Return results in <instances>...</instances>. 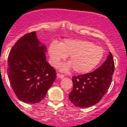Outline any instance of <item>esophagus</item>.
I'll return each instance as SVG.
<instances>
[{"label": "esophagus", "mask_w": 127, "mask_h": 127, "mask_svg": "<svg viewBox=\"0 0 127 127\" xmlns=\"http://www.w3.org/2000/svg\"><path fill=\"white\" fill-rule=\"evenodd\" d=\"M57 77H58V78H60V79H62L63 77H64V74H59V73H58L57 74Z\"/></svg>", "instance_id": "esophagus-1"}]
</instances>
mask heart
Masks as SVG:
<instances>
[{
  "mask_svg": "<svg viewBox=\"0 0 127 127\" xmlns=\"http://www.w3.org/2000/svg\"><path fill=\"white\" fill-rule=\"evenodd\" d=\"M50 62L55 67L69 57V64L62 67V70L73 68L78 74L88 73L97 67L104 56L103 48L90 41L81 39H65L60 44L52 42L48 48Z\"/></svg>",
  "mask_w": 127,
  "mask_h": 127,
  "instance_id": "obj_1",
  "label": "heart"
}]
</instances>
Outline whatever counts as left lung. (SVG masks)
Returning <instances> with one entry per match:
<instances>
[{
    "mask_svg": "<svg viewBox=\"0 0 127 127\" xmlns=\"http://www.w3.org/2000/svg\"><path fill=\"white\" fill-rule=\"evenodd\" d=\"M114 70V60L109 52L103 64L94 72L72 77L70 102L79 107H90L98 102L111 84Z\"/></svg>",
    "mask_w": 127,
    "mask_h": 127,
    "instance_id": "1",
    "label": "left lung"
}]
</instances>
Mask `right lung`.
<instances>
[{
    "mask_svg": "<svg viewBox=\"0 0 127 127\" xmlns=\"http://www.w3.org/2000/svg\"><path fill=\"white\" fill-rule=\"evenodd\" d=\"M46 51L35 32L19 39L10 51L9 79L16 97L24 102H39L55 80L56 70L47 62Z\"/></svg>",
    "mask_w": 127,
    "mask_h": 127,
    "instance_id": "add662e5",
    "label": "right lung"
}]
</instances>
